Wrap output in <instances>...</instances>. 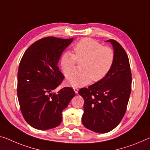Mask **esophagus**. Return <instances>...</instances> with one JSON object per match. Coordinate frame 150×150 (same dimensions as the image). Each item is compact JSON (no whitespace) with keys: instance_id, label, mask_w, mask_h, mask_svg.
<instances>
[{"instance_id":"esophagus-1","label":"esophagus","mask_w":150,"mask_h":150,"mask_svg":"<svg viewBox=\"0 0 150 150\" xmlns=\"http://www.w3.org/2000/svg\"><path fill=\"white\" fill-rule=\"evenodd\" d=\"M73 89H74V91L75 93L76 94H78V88H77V87H74V88H73Z\"/></svg>"}]
</instances>
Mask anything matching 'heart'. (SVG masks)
<instances>
[{
  "mask_svg": "<svg viewBox=\"0 0 150 150\" xmlns=\"http://www.w3.org/2000/svg\"><path fill=\"white\" fill-rule=\"evenodd\" d=\"M74 54L64 52L60 65L65 76L75 70L77 61H84L82 72L73 73L67 78V84L72 87L86 86L92 81L98 82L107 76L113 66L115 54L112 48L90 38L82 39L73 47Z\"/></svg>",
  "mask_w": 150,
  "mask_h": 150,
  "instance_id": "1",
  "label": "heart"
}]
</instances>
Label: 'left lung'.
Instances as JSON below:
<instances>
[{
	"mask_svg": "<svg viewBox=\"0 0 150 150\" xmlns=\"http://www.w3.org/2000/svg\"><path fill=\"white\" fill-rule=\"evenodd\" d=\"M113 46V66L104 79L82 88L78 94L84 100L82 123L96 133L109 132L119 125L129 99L132 76L127 54L120 43L109 40Z\"/></svg>",
	"mask_w": 150,
	"mask_h": 150,
	"instance_id": "8db88e82",
	"label": "left lung"
}]
</instances>
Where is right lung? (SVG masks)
I'll return each mask as SVG.
<instances>
[{"label": "right lung", "instance_id": "1", "mask_svg": "<svg viewBox=\"0 0 150 150\" xmlns=\"http://www.w3.org/2000/svg\"><path fill=\"white\" fill-rule=\"evenodd\" d=\"M73 38L47 37L25 51L18 70L17 96L25 120L33 128L46 130L58 126L62 112L75 96L70 87L54 91L64 76L57 66L62 52Z\"/></svg>", "mask_w": 150, "mask_h": 150}]
</instances>
